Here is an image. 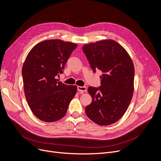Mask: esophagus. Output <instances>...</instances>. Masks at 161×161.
I'll return each mask as SVG.
<instances>
[{
	"mask_svg": "<svg viewBox=\"0 0 161 161\" xmlns=\"http://www.w3.org/2000/svg\"><path fill=\"white\" fill-rule=\"evenodd\" d=\"M77 90L80 93H83L87 91V87L86 86H77Z\"/></svg>",
	"mask_w": 161,
	"mask_h": 161,
	"instance_id": "obj_1",
	"label": "esophagus"
}]
</instances>
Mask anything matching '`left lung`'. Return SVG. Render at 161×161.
I'll return each mask as SVG.
<instances>
[{
    "label": "left lung",
    "instance_id": "1",
    "mask_svg": "<svg viewBox=\"0 0 161 161\" xmlns=\"http://www.w3.org/2000/svg\"><path fill=\"white\" fill-rule=\"evenodd\" d=\"M82 50L94 73L102 71L100 87H88L92 102L86 115L102 126L117 122L126 112L134 91V68L126 51L113 40L83 46Z\"/></svg>",
    "mask_w": 161,
    "mask_h": 161
}]
</instances>
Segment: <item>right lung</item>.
<instances>
[{
	"label": "right lung",
	"mask_w": 161,
	"mask_h": 161,
	"mask_svg": "<svg viewBox=\"0 0 161 161\" xmlns=\"http://www.w3.org/2000/svg\"><path fill=\"white\" fill-rule=\"evenodd\" d=\"M77 44L59 39L42 41L30 51L22 68L24 90L28 104L36 117L47 122L63 118L77 92L76 86L56 79Z\"/></svg>",
	"instance_id": "right-lung-1"
}]
</instances>
